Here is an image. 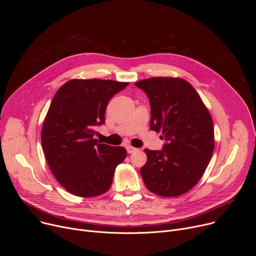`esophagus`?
Instances as JSON below:
<instances>
[{
  "label": "esophagus",
  "mask_w": 256,
  "mask_h": 256,
  "mask_svg": "<svg viewBox=\"0 0 256 256\" xmlns=\"http://www.w3.org/2000/svg\"><path fill=\"white\" fill-rule=\"evenodd\" d=\"M126 150H128V154H132V152H137L138 150H137V148H135V147H132V146H126Z\"/></svg>",
  "instance_id": "obj_1"
}]
</instances>
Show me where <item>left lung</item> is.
Returning a JSON list of instances; mask_svg holds the SVG:
<instances>
[{
	"label": "left lung",
	"instance_id": "8db88e82",
	"mask_svg": "<svg viewBox=\"0 0 256 256\" xmlns=\"http://www.w3.org/2000/svg\"><path fill=\"white\" fill-rule=\"evenodd\" d=\"M150 104V130L165 140L160 150H144L140 173L147 189L164 196L184 194L204 173L214 152V126L199 94L178 78H150L135 83Z\"/></svg>",
	"mask_w": 256,
	"mask_h": 256
}]
</instances>
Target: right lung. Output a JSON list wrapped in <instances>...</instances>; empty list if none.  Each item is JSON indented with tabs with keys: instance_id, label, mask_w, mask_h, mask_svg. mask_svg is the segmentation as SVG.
Masks as SVG:
<instances>
[{
	"instance_id": "1",
	"label": "right lung",
	"mask_w": 256,
	"mask_h": 256,
	"mask_svg": "<svg viewBox=\"0 0 256 256\" xmlns=\"http://www.w3.org/2000/svg\"><path fill=\"white\" fill-rule=\"evenodd\" d=\"M128 85L112 80H70L54 96L42 130V150L54 176L70 193L94 197L110 189L126 150L98 143L94 128L104 124L108 102Z\"/></svg>"
}]
</instances>
